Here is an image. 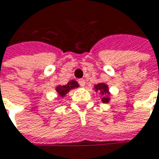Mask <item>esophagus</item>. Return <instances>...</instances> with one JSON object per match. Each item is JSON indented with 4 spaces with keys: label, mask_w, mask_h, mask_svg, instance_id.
<instances>
[{
    "label": "esophagus",
    "mask_w": 159,
    "mask_h": 159,
    "mask_svg": "<svg viewBox=\"0 0 159 159\" xmlns=\"http://www.w3.org/2000/svg\"><path fill=\"white\" fill-rule=\"evenodd\" d=\"M78 83H79V84L82 87L85 85V80L84 79H79L78 80Z\"/></svg>",
    "instance_id": "1"
}]
</instances>
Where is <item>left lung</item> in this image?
<instances>
[{
	"label": "left lung",
	"instance_id": "left-lung-1",
	"mask_svg": "<svg viewBox=\"0 0 159 159\" xmlns=\"http://www.w3.org/2000/svg\"><path fill=\"white\" fill-rule=\"evenodd\" d=\"M94 90L95 92H100V94L103 95V98H102V102L103 103H108L110 98H109L108 94V86L104 84V83H100L98 84H95L94 85Z\"/></svg>",
	"mask_w": 159,
	"mask_h": 159
}]
</instances>
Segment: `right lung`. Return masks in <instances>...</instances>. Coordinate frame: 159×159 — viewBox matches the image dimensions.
Returning a JSON list of instances; mask_svg holds the SVG:
<instances>
[{
    "instance_id": "add662e5",
    "label": "right lung",
    "mask_w": 159,
    "mask_h": 159,
    "mask_svg": "<svg viewBox=\"0 0 159 159\" xmlns=\"http://www.w3.org/2000/svg\"><path fill=\"white\" fill-rule=\"evenodd\" d=\"M78 86H79L78 83L76 81H75V80H72V81L68 82L65 85H58L56 87V92L61 97H64L70 90H72L74 88H76Z\"/></svg>"
}]
</instances>
